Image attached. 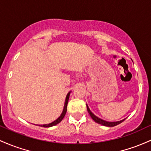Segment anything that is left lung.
I'll return each instance as SVG.
<instances>
[{
  "label": "left lung",
  "instance_id": "1",
  "mask_svg": "<svg viewBox=\"0 0 151 151\" xmlns=\"http://www.w3.org/2000/svg\"><path fill=\"white\" fill-rule=\"evenodd\" d=\"M87 106V110L88 111L90 116H91V118H92V119L95 122H96L97 123H99V124L101 125H103V126H108V127H113V126H116L117 125L120 124V123H121L122 122H123L125 121L126 119H123L121 121H117V122H108V121H103V120L101 119V118H98L97 116H96L93 113H92L91 111H90L89 108Z\"/></svg>",
  "mask_w": 151,
  "mask_h": 151
}]
</instances>
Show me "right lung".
Listing matches in <instances>:
<instances>
[{"instance_id":"1","label":"right lung","mask_w":151,"mask_h":151,"mask_svg":"<svg viewBox=\"0 0 151 151\" xmlns=\"http://www.w3.org/2000/svg\"><path fill=\"white\" fill-rule=\"evenodd\" d=\"M70 92H69L67 94L66 98H65V105H64L63 111V113H61V115H60V116L59 117V118H58V119L55 120V121H54L53 122H52V123H49V124H45V125H39V126L44 127V128H48V127L54 126H55V125L58 124V123H60V122L63 119L64 116H65V113H66V111H67V105H68V99H69V96H70Z\"/></svg>"}]
</instances>
